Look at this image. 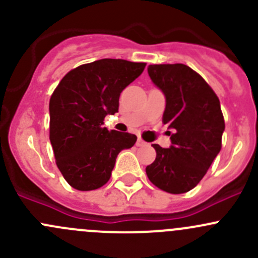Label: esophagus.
I'll return each mask as SVG.
<instances>
[{"label":"esophagus","mask_w":258,"mask_h":258,"mask_svg":"<svg viewBox=\"0 0 258 258\" xmlns=\"http://www.w3.org/2000/svg\"><path fill=\"white\" fill-rule=\"evenodd\" d=\"M136 145H137V147H144V146H146L147 144H146V142L142 139H139V140H137Z\"/></svg>","instance_id":"1"}]
</instances>
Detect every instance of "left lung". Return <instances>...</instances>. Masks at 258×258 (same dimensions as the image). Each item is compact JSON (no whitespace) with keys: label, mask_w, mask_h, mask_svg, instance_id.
I'll use <instances>...</instances> for the list:
<instances>
[{"label":"left lung","mask_w":258,"mask_h":258,"mask_svg":"<svg viewBox=\"0 0 258 258\" xmlns=\"http://www.w3.org/2000/svg\"><path fill=\"white\" fill-rule=\"evenodd\" d=\"M147 71L166 97L162 122L172 130L167 131L172 145H152L156 160L146 167V173L162 191L184 194L204 178L221 151L225 119L220 100L186 64H150Z\"/></svg>","instance_id":"obj_1"}]
</instances>
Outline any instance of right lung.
Here are the masks:
<instances>
[{"label": "right lung", "instance_id": "1", "mask_svg": "<svg viewBox=\"0 0 258 258\" xmlns=\"http://www.w3.org/2000/svg\"><path fill=\"white\" fill-rule=\"evenodd\" d=\"M146 63L103 58L71 70L49 100V141L56 165L70 186L92 191L107 183L117 155L137 137L103 127L118 112L122 91L144 72Z\"/></svg>", "mask_w": 258, "mask_h": 258}]
</instances>
